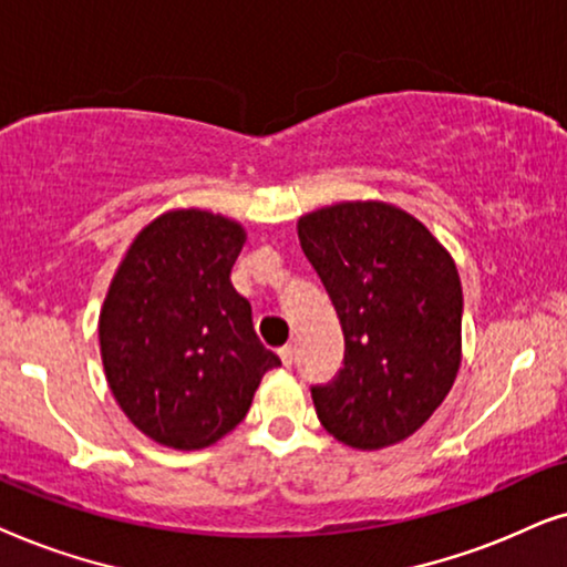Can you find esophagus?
<instances>
[{
  "mask_svg": "<svg viewBox=\"0 0 567 567\" xmlns=\"http://www.w3.org/2000/svg\"><path fill=\"white\" fill-rule=\"evenodd\" d=\"M277 352H279V360H282V365L290 368L292 365V358H296V347L285 344V347H279Z\"/></svg>",
  "mask_w": 567,
  "mask_h": 567,
  "instance_id": "34e87169",
  "label": "esophagus"
}]
</instances>
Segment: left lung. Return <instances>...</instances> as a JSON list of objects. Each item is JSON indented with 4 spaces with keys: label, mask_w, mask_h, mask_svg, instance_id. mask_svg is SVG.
<instances>
[{
    "label": "left lung",
    "mask_w": 567,
    "mask_h": 567,
    "mask_svg": "<svg viewBox=\"0 0 567 567\" xmlns=\"http://www.w3.org/2000/svg\"><path fill=\"white\" fill-rule=\"evenodd\" d=\"M344 331V368L313 386L339 443L379 451L425 425L462 365V279L446 246L389 202H339L298 220Z\"/></svg>",
    "instance_id": "obj_1"
}]
</instances>
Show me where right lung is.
<instances>
[{
	"mask_svg": "<svg viewBox=\"0 0 567 567\" xmlns=\"http://www.w3.org/2000/svg\"><path fill=\"white\" fill-rule=\"evenodd\" d=\"M244 244V225L230 217L168 209L137 233L105 292V381L132 425L161 446H213L279 365L230 282Z\"/></svg>",
	"mask_w": 567,
	"mask_h": 567,
	"instance_id": "add662e5",
	"label": "right lung"
}]
</instances>
